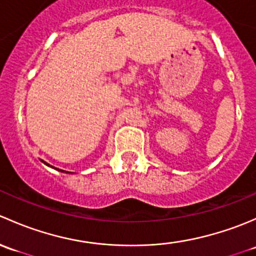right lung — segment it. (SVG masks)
I'll use <instances>...</instances> for the list:
<instances>
[{"label":"right lung","instance_id":"add662e5","mask_svg":"<svg viewBox=\"0 0 256 256\" xmlns=\"http://www.w3.org/2000/svg\"><path fill=\"white\" fill-rule=\"evenodd\" d=\"M62 171H64V170H62Z\"/></svg>","mask_w":256,"mask_h":256}]
</instances>
